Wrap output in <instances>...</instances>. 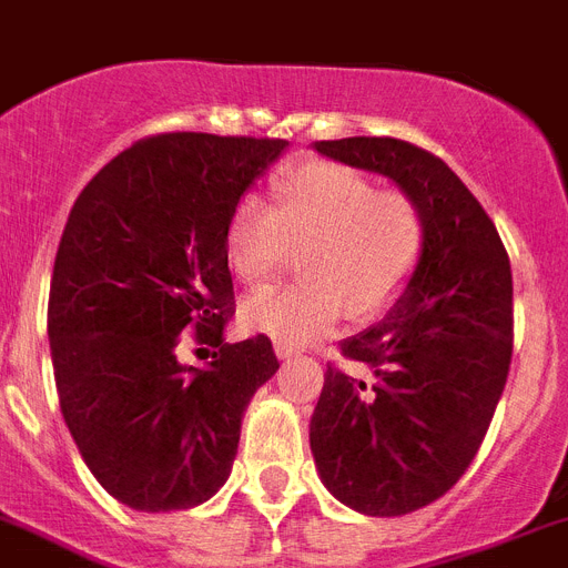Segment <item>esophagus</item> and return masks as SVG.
I'll return each mask as SVG.
<instances>
[{
    "instance_id": "esophagus-1",
    "label": "esophagus",
    "mask_w": 568,
    "mask_h": 568,
    "mask_svg": "<svg viewBox=\"0 0 568 568\" xmlns=\"http://www.w3.org/2000/svg\"><path fill=\"white\" fill-rule=\"evenodd\" d=\"M276 355L283 357V361H292V357L300 355V349L292 346V343H276Z\"/></svg>"
}]
</instances>
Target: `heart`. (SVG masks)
I'll list each match as a JSON object with an SVG mask.
<instances>
[{"label":"heart","mask_w":568,"mask_h":568,"mask_svg":"<svg viewBox=\"0 0 568 568\" xmlns=\"http://www.w3.org/2000/svg\"><path fill=\"white\" fill-rule=\"evenodd\" d=\"M276 211L242 199L225 227L227 265L247 292L283 276L300 254L303 283L256 294L242 323L276 343H312L346 314L375 321L416 271L424 216L404 190H378L373 179L337 161H303L274 181Z\"/></svg>","instance_id":"heart-1"}]
</instances>
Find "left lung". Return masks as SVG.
I'll return each mask as SVG.
<instances>
[{
    "label": "left lung",
    "mask_w": 568,
    "mask_h": 568,
    "mask_svg": "<svg viewBox=\"0 0 568 568\" xmlns=\"http://www.w3.org/2000/svg\"><path fill=\"white\" fill-rule=\"evenodd\" d=\"M389 175L422 207L424 247L387 317L341 343L373 378L328 364L312 454L341 503L402 517L445 497L483 445L514 352L511 262L497 227L445 161L402 138L317 141Z\"/></svg>",
    "instance_id": "obj_1"
}]
</instances>
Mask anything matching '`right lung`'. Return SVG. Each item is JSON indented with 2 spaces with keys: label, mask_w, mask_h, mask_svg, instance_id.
Wrapping results in <instances>:
<instances>
[{
  "label": "right lung",
  "mask_w": 568,
  "mask_h": 568,
  "mask_svg": "<svg viewBox=\"0 0 568 568\" xmlns=\"http://www.w3.org/2000/svg\"><path fill=\"white\" fill-rule=\"evenodd\" d=\"M285 146L141 138L71 207L49 294L57 395L94 479L135 511L211 499L231 476L251 395L280 369L268 335L225 343L222 332L236 312L227 219ZM181 339L213 345L212 366L181 365Z\"/></svg>",
  "instance_id": "obj_1"
}]
</instances>
